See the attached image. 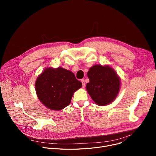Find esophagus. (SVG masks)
Returning <instances> with one entry per match:
<instances>
[{
	"label": "esophagus",
	"instance_id": "esophagus-1",
	"mask_svg": "<svg viewBox=\"0 0 156 156\" xmlns=\"http://www.w3.org/2000/svg\"><path fill=\"white\" fill-rule=\"evenodd\" d=\"M81 83H82V85H83V87H84L85 86V80L83 79H81Z\"/></svg>",
	"mask_w": 156,
	"mask_h": 156
}]
</instances>
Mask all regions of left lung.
<instances>
[{
  "mask_svg": "<svg viewBox=\"0 0 156 156\" xmlns=\"http://www.w3.org/2000/svg\"><path fill=\"white\" fill-rule=\"evenodd\" d=\"M90 80L86 88L93 101L99 105L112 102L119 91L120 80L112 68L94 65L87 73Z\"/></svg>",
  "mask_w": 156,
  "mask_h": 156,
  "instance_id": "8db88e82",
  "label": "left lung"
}]
</instances>
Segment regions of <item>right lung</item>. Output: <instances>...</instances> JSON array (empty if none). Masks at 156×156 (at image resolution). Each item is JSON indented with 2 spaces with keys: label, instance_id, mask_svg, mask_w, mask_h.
Segmentation results:
<instances>
[{
  "label": "right lung",
  "instance_id": "1",
  "mask_svg": "<svg viewBox=\"0 0 156 156\" xmlns=\"http://www.w3.org/2000/svg\"><path fill=\"white\" fill-rule=\"evenodd\" d=\"M81 87L82 83L74 73L60 67L45 69L35 82L39 100L47 108L55 111L69 105L73 93Z\"/></svg>",
  "mask_w": 156,
  "mask_h": 156
}]
</instances>
